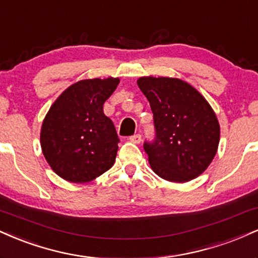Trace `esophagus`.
<instances>
[{
  "instance_id": "34e87169",
  "label": "esophagus",
  "mask_w": 258,
  "mask_h": 258,
  "mask_svg": "<svg viewBox=\"0 0 258 258\" xmlns=\"http://www.w3.org/2000/svg\"><path fill=\"white\" fill-rule=\"evenodd\" d=\"M129 140L132 141L133 144H140L141 140H142V138H141V135H140V134H135V135L130 136Z\"/></svg>"
}]
</instances>
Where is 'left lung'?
<instances>
[{
    "label": "left lung",
    "instance_id": "1",
    "mask_svg": "<svg viewBox=\"0 0 258 258\" xmlns=\"http://www.w3.org/2000/svg\"><path fill=\"white\" fill-rule=\"evenodd\" d=\"M138 86L150 101L156 139L145 142L152 170L170 182H188L213 162L220 124L207 99L180 78L140 77Z\"/></svg>",
    "mask_w": 258,
    "mask_h": 258
}]
</instances>
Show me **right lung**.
I'll use <instances>...</instances> for the list:
<instances>
[{
	"instance_id": "add662e5",
	"label": "right lung",
	"mask_w": 258,
	"mask_h": 258,
	"mask_svg": "<svg viewBox=\"0 0 258 258\" xmlns=\"http://www.w3.org/2000/svg\"><path fill=\"white\" fill-rule=\"evenodd\" d=\"M119 78L82 80L60 94L41 128L42 152L51 170L63 180L86 183L112 168L118 151L113 123L105 101Z\"/></svg>"
}]
</instances>
